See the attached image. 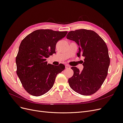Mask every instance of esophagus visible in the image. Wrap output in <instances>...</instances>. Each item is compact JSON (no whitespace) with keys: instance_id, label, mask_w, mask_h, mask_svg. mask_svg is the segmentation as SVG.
I'll return each instance as SVG.
<instances>
[{"instance_id":"obj_1","label":"esophagus","mask_w":123,"mask_h":123,"mask_svg":"<svg viewBox=\"0 0 123 123\" xmlns=\"http://www.w3.org/2000/svg\"><path fill=\"white\" fill-rule=\"evenodd\" d=\"M65 67H66V69H70V68H71V67L69 65H66L65 66Z\"/></svg>"}]
</instances>
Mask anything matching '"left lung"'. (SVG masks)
<instances>
[{"mask_svg": "<svg viewBox=\"0 0 123 123\" xmlns=\"http://www.w3.org/2000/svg\"><path fill=\"white\" fill-rule=\"evenodd\" d=\"M66 37L79 46L77 56L85 57L81 72L75 67H71L74 74L68 80L70 87L81 95L94 94L101 87L108 74L110 58L106 44L97 33L89 30L71 31Z\"/></svg>", "mask_w": 123, "mask_h": 123, "instance_id": "8db88e82", "label": "left lung"}]
</instances>
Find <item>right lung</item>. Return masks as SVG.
Here are the masks:
<instances>
[{
  "instance_id": "right-lung-1",
  "label": "right lung",
  "mask_w": 123,
  "mask_h": 123,
  "mask_svg": "<svg viewBox=\"0 0 123 123\" xmlns=\"http://www.w3.org/2000/svg\"><path fill=\"white\" fill-rule=\"evenodd\" d=\"M67 31L37 30L21 41L16 57V73L28 93L39 96L52 88L56 75L65 68L64 65L54 66L47 64L46 58L55 52L59 40Z\"/></svg>"
}]
</instances>
